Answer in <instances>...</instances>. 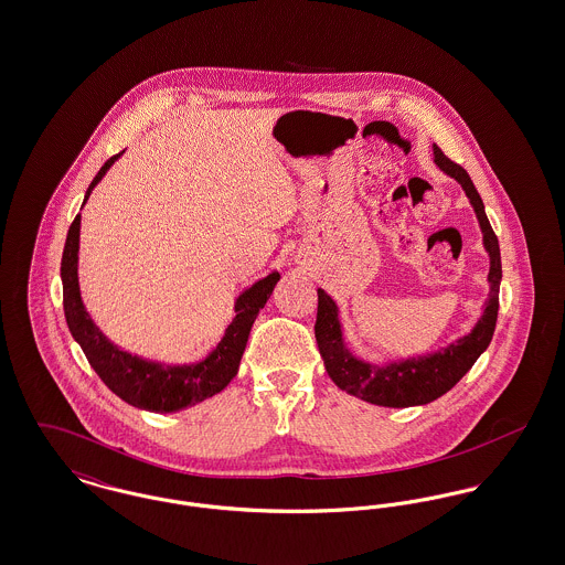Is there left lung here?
Masks as SVG:
<instances>
[{
  "label": "left lung",
  "instance_id": "left-lung-1",
  "mask_svg": "<svg viewBox=\"0 0 565 565\" xmlns=\"http://www.w3.org/2000/svg\"><path fill=\"white\" fill-rule=\"evenodd\" d=\"M434 162L461 184L466 196L470 199L475 214L479 217L483 231V245L489 254V298L484 302L483 316L477 326L459 337L456 343H449L443 350L431 351L428 355L406 358L390 362L385 366L358 360L343 341V330L339 322V307L330 296L318 288V320H316V341L323 358L328 376L351 396L376 404V406H417L428 404L443 394H447L461 376L483 353L498 322L500 307V281H502V260L498 237L484 214L483 199L475 189L470 175L463 167L445 157V152L434 143Z\"/></svg>",
  "mask_w": 565,
  "mask_h": 565
}]
</instances>
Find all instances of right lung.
<instances>
[{"instance_id":"obj_1","label":"right lung","mask_w":565,"mask_h":565,"mask_svg":"<svg viewBox=\"0 0 565 565\" xmlns=\"http://www.w3.org/2000/svg\"><path fill=\"white\" fill-rule=\"evenodd\" d=\"M122 157L118 152L99 169L95 180L84 194L88 201L93 189L108 173L109 167ZM78 249H81V214L74 217L65 249L61 258V281H63V309L72 337L78 341L88 364L109 390L125 403L152 411V413H175L192 404L203 403L222 392L231 379L237 375L245 343L252 323L260 309L267 305L279 273L273 270L265 279H258L235 300V318L224 330V337L210 351V355L194 364H162L134 355L114 345L108 337L95 326L82 302L78 284Z\"/></svg>"}]
</instances>
